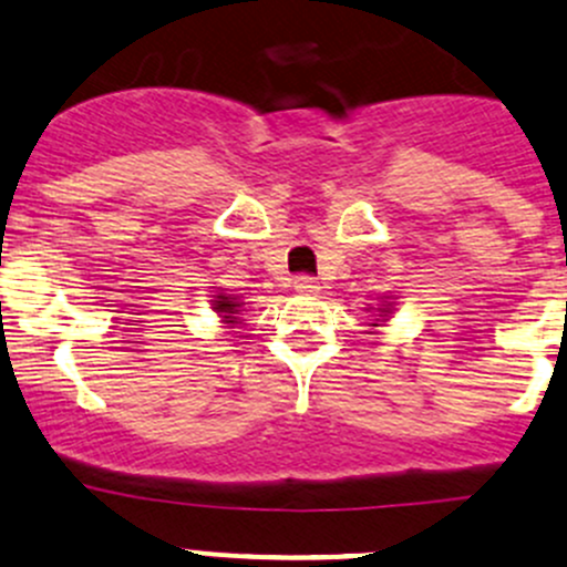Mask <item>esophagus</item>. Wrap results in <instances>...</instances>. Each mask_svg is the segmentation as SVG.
Masks as SVG:
<instances>
[{
  "instance_id": "34e87169",
  "label": "esophagus",
  "mask_w": 567,
  "mask_h": 567,
  "mask_svg": "<svg viewBox=\"0 0 567 567\" xmlns=\"http://www.w3.org/2000/svg\"><path fill=\"white\" fill-rule=\"evenodd\" d=\"M295 289L300 291V295H319V291H322V286H319L317 278H311V276H297Z\"/></svg>"
}]
</instances>
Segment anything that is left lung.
<instances>
[{
	"label": "left lung",
	"instance_id": "obj_1",
	"mask_svg": "<svg viewBox=\"0 0 567 567\" xmlns=\"http://www.w3.org/2000/svg\"><path fill=\"white\" fill-rule=\"evenodd\" d=\"M395 300H399V297H395V295H382V297H379V306H369V308H365V313H369V319H365V324H369L371 336H377L379 327H384V324L390 322V319H393V313H395Z\"/></svg>",
	"mask_w": 567,
	"mask_h": 567
}]
</instances>
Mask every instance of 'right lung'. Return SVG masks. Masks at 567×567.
I'll list each match as a JSON object with an SVG mask.
<instances>
[{"instance_id":"1","label":"right lung","mask_w":567,"mask_h":567,"mask_svg":"<svg viewBox=\"0 0 567 567\" xmlns=\"http://www.w3.org/2000/svg\"><path fill=\"white\" fill-rule=\"evenodd\" d=\"M213 300H209V306H213L215 317H218L220 327H226V330L237 332L235 327H240L245 322V311H248V306L243 302V297L231 295L229 289H220V286H213Z\"/></svg>"}]
</instances>
